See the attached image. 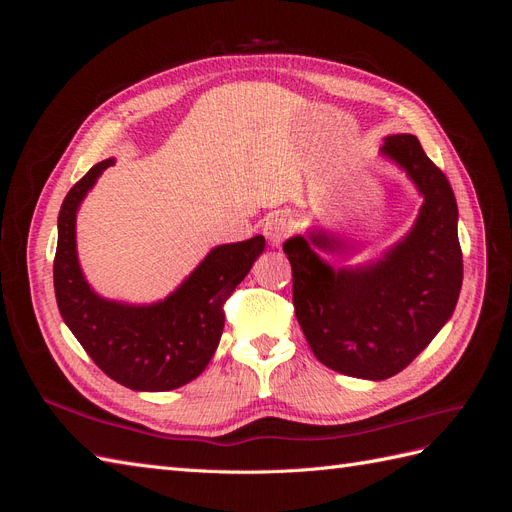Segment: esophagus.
<instances>
[{
    "instance_id": "obj_1",
    "label": "esophagus",
    "mask_w": 512,
    "mask_h": 512,
    "mask_svg": "<svg viewBox=\"0 0 512 512\" xmlns=\"http://www.w3.org/2000/svg\"><path fill=\"white\" fill-rule=\"evenodd\" d=\"M262 232H265V237L269 239V243L273 247H280L284 243V239L290 235V222L282 213L269 215L265 224H262Z\"/></svg>"
}]
</instances>
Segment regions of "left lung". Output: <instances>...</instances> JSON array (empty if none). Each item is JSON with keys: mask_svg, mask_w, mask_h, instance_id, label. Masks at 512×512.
Listing matches in <instances>:
<instances>
[{"mask_svg": "<svg viewBox=\"0 0 512 512\" xmlns=\"http://www.w3.org/2000/svg\"><path fill=\"white\" fill-rule=\"evenodd\" d=\"M384 156L406 168L425 203L410 235L367 267L333 271L312 250H335L324 232L292 237V303L309 348L352 378L386 380L421 354L453 316L463 282L451 183L412 134L384 138Z\"/></svg>", "mask_w": 512, "mask_h": 512, "instance_id": "8db88e82", "label": "left lung"}]
</instances>
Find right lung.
<instances>
[{"label":"right lung","mask_w":512,"mask_h":512,"mask_svg":"<svg viewBox=\"0 0 512 512\" xmlns=\"http://www.w3.org/2000/svg\"><path fill=\"white\" fill-rule=\"evenodd\" d=\"M115 160L89 168L61 203L53 260L61 318L108 378L132 391H173L203 374L224 331V303L265 250V237L218 245L168 299L156 305L104 301L76 258V209Z\"/></svg>","instance_id":"add662e5"}]
</instances>
